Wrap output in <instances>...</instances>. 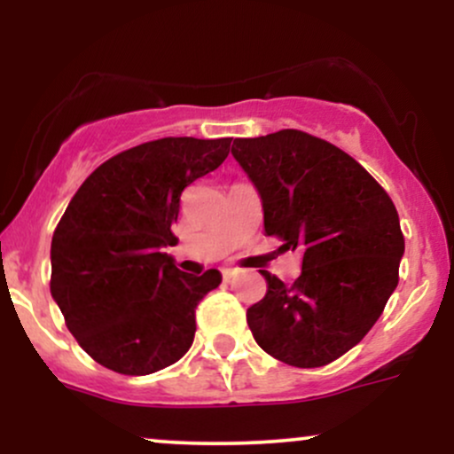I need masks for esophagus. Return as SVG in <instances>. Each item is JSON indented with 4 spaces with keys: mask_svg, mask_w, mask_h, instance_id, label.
I'll use <instances>...</instances> for the list:
<instances>
[{
    "mask_svg": "<svg viewBox=\"0 0 454 454\" xmlns=\"http://www.w3.org/2000/svg\"><path fill=\"white\" fill-rule=\"evenodd\" d=\"M234 275H237V270H234V269H223V270H222L223 281H231V279L234 278Z\"/></svg>",
    "mask_w": 454,
    "mask_h": 454,
    "instance_id": "obj_1",
    "label": "esophagus"
}]
</instances>
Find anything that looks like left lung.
Listing matches in <instances>:
<instances>
[{
	"label": "left lung",
	"mask_w": 454,
	"mask_h": 454,
	"mask_svg": "<svg viewBox=\"0 0 454 454\" xmlns=\"http://www.w3.org/2000/svg\"><path fill=\"white\" fill-rule=\"evenodd\" d=\"M232 155L262 198L264 232L303 252L293 286L260 270L267 294L247 309L254 340L286 364L325 367L372 331L397 288V209L346 151L301 129L234 138Z\"/></svg>",
	"instance_id": "left-lung-1"
}]
</instances>
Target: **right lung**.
Here are the masks:
<instances>
[{"mask_svg": "<svg viewBox=\"0 0 454 454\" xmlns=\"http://www.w3.org/2000/svg\"><path fill=\"white\" fill-rule=\"evenodd\" d=\"M231 140H149L98 166L72 196L51 243V294L102 367L149 376L190 350L196 305L222 275H187L161 247L176 243L184 190L228 158Z\"/></svg>", "mask_w": 454, "mask_h": 454, "instance_id": "1", "label": "right lung"}]
</instances>
